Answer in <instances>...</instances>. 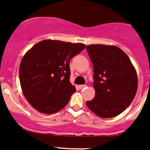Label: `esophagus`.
<instances>
[{"label": "esophagus", "instance_id": "esophagus-1", "mask_svg": "<svg viewBox=\"0 0 150 150\" xmlns=\"http://www.w3.org/2000/svg\"><path fill=\"white\" fill-rule=\"evenodd\" d=\"M87 87V85H79V88L81 90V89H83L85 88H86Z\"/></svg>", "mask_w": 150, "mask_h": 150}]
</instances>
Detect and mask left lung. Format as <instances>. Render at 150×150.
<instances>
[{
  "mask_svg": "<svg viewBox=\"0 0 150 150\" xmlns=\"http://www.w3.org/2000/svg\"><path fill=\"white\" fill-rule=\"evenodd\" d=\"M93 65L95 96L88 108L102 118L117 116L131 104L137 90V77L129 57L114 45L86 47Z\"/></svg>",
  "mask_w": 150,
  "mask_h": 150,
  "instance_id": "left-lung-1",
  "label": "left lung"
}]
</instances>
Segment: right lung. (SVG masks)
Here are the masks:
<instances>
[{"instance_id": "obj_1", "label": "right lung", "mask_w": 150, "mask_h": 150, "mask_svg": "<svg viewBox=\"0 0 150 150\" xmlns=\"http://www.w3.org/2000/svg\"><path fill=\"white\" fill-rule=\"evenodd\" d=\"M85 47L83 43L44 40L26 52L20 65V83L35 110L52 114L66 106L76 90L70 82V61Z\"/></svg>"}]
</instances>
